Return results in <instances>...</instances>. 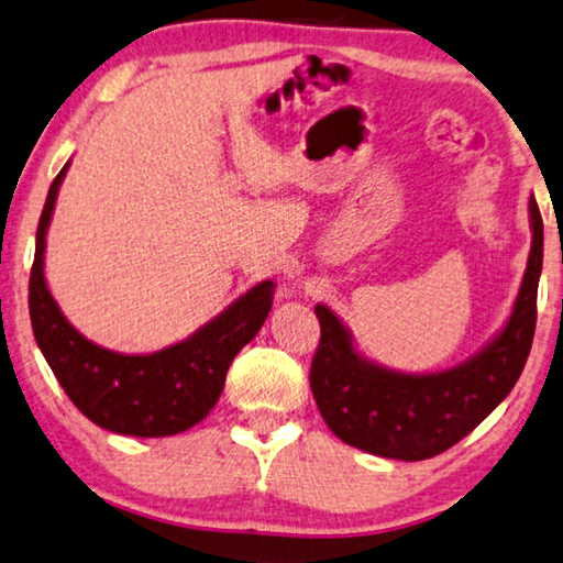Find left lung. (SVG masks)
I'll use <instances>...</instances> for the list:
<instances>
[{
  "label": "left lung",
  "mask_w": 563,
  "mask_h": 563,
  "mask_svg": "<svg viewBox=\"0 0 563 563\" xmlns=\"http://www.w3.org/2000/svg\"><path fill=\"white\" fill-rule=\"evenodd\" d=\"M531 254L508 322L487 345L446 371L401 373L357 353L330 307L317 305L322 340L309 386L332 434L388 460L419 462L450 450L490 417L523 373L536 332V295L543 264V221L533 195Z\"/></svg>",
  "instance_id": "left-lung-1"
}]
</instances>
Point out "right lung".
<instances>
[{"instance_id":"right-lung-1","label":"right lung","mask_w":563,"mask_h":563,"mask_svg":"<svg viewBox=\"0 0 563 563\" xmlns=\"http://www.w3.org/2000/svg\"><path fill=\"white\" fill-rule=\"evenodd\" d=\"M70 162L55 177L37 223L30 320L37 347L65 394L96 427L124 437H173L195 427L221 398L228 365L256 338L272 309V282H258L190 338L157 353L126 355L73 328L45 282V235Z\"/></svg>"}]
</instances>
